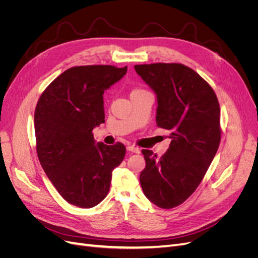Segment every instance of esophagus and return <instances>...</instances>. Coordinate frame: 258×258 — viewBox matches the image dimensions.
<instances>
[{
	"label": "esophagus",
	"instance_id": "esophagus-1",
	"mask_svg": "<svg viewBox=\"0 0 258 258\" xmlns=\"http://www.w3.org/2000/svg\"><path fill=\"white\" fill-rule=\"evenodd\" d=\"M127 150L128 151H131V152H133V153H139V152H140V150L136 147V146H128L127 147Z\"/></svg>",
	"mask_w": 258,
	"mask_h": 258
}]
</instances>
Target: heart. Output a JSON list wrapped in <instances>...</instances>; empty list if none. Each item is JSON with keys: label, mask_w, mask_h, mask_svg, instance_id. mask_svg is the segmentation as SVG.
<instances>
[{"label": "heart", "mask_w": 258, "mask_h": 258, "mask_svg": "<svg viewBox=\"0 0 258 258\" xmlns=\"http://www.w3.org/2000/svg\"><path fill=\"white\" fill-rule=\"evenodd\" d=\"M140 92H146V90L142 89V88H135V89L132 90L131 95H134V94H137V93H140Z\"/></svg>", "instance_id": "obj_1"}]
</instances>
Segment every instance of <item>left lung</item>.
Masks as SVG:
<instances>
[{"label": "left lung", "mask_w": 258, "mask_h": 258, "mask_svg": "<svg viewBox=\"0 0 258 258\" xmlns=\"http://www.w3.org/2000/svg\"><path fill=\"white\" fill-rule=\"evenodd\" d=\"M135 70L157 94V126L171 139L159 158L141 151L140 184L152 203L170 209L196 191L212 164L221 140L220 105L212 86L185 64H136Z\"/></svg>", "instance_id": "1"}]
</instances>
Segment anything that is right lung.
Here are the masks:
<instances>
[{
    "instance_id": "1",
    "label": "right lung",
    "mask_w": 258,
    "mask_h": 258,
    "mask_svg": "<svg viewBox=\"0 0 258 258\" xmlns=\"http://www.w3.org/2000/svg\"><path fill=\"white\" fill-rule=\"evenodd\" d=\"M127 67L78 66L44 89L35 109L38 159L67 202L81 208L107 196L112 170L125 156L121 142L95 145L92 130L105 122L103 93L126 74Z\"/></svg>"
}]
</instances>
